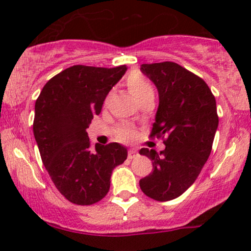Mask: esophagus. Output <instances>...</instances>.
Listing matches in <instances>:
<instances>
[{
  "label": "esophagus",
  "instance_id": "1",
  "mask_svg": "<svg viewBox=\"0 0 251 251\" xmlns=\"http://www.w3.org/2000/svg\"><path fill=\"white\" fill-rule=\"evenodd\" d=\"M138 157V152L135 150H129L128 153H127V158L128 159H133V158Z\"/></svg>",
  "mask_w": 251,
  "mask_h": 251
}]
</instances>
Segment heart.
Returning a JSON list of instances; mask_svg holds the SVG:
<instances>
[{
  "label": "heart",
  "mask_w": 251,
  "mask_h": 251,
  "mask_svg": "<svg viewBox=\"0 0 251 251\" xmlns=\"http://www.w3.org/2000/svg\"><path fill=\"white\" fill-rule=\"evenodd\" d=\"M126 83H127V87L131 91V93L139 101H142L146 97L153 94V87H152L151 83L148 81V79L140 72H131L127 77H126ZM116 135L119 140L128 142V140L133 139L134 131L131 127H128V126L122 125L117 127Z\"/></svg>",
  "instance_id": "1"
}]
</instances>
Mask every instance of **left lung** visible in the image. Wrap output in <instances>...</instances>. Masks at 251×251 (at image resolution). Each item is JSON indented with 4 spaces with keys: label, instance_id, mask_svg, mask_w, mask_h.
I'll use <instances>...</instances> for the list:
<instances>
[{
    "label": "left lung",
    "instance_id": "left-lung-1",
    "mask_svg": "<svg viewBox=\"0 0 251 251\" xmlns=\"http://www.w3.org/2000/svg\"><path fill=\"white\" fill-rule=\"evenodd\" d=\"M140 71L159 93L150 137L162 138L165 150H140L153 169L139 185L152 200L171 201L194 184L211 153L218 126L216 99L201 77L176 62L143 63Z\"/></svg>",
    "mask_w": 251,
    "mask_h": 251
}]
</instances>
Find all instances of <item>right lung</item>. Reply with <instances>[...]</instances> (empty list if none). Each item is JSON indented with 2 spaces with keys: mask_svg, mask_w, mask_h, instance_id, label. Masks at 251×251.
Returning a JSON list of instances; mask_svg holds the SVG:
<instances>
[{
  "mask_svg": "<svg viewBox=\"0 0 251 251\" xmlns=\"http://www.w3.org/2000/svg\"><path fill=\"white\" fill-rule=\"evenodd\" d=\"M125 72L126 65L72 66L48 80L36 99L33 131L40 155L54 185L71 203L101 201L113 169L127 158V150L117 143L92 149L86 132Z\"/></svg>",
  "mask_w": 251,
  "mask_h": 251,
  "instance_id": "right-lung-1",
  "label": "right lung"
}]
</instances>
